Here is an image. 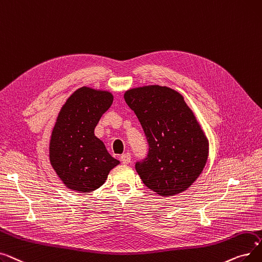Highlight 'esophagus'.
Returning <instances> with one entry per match:
<instances>
[{
    "instance_id": "1",
    "label": "esophagus",
    "mask_w": 262,
    "mask_h": 262,
    "mask_svg": "<svg viewBox=\"0 0 262 262\" xmlns=\"http://www.w3.org/2000/svg\"><path fill=\"white\" fill-rule=\"evenodd\" d=\"M120 160H121V162H122L123 164H129L130 162H131V155L129 152L123 154V155H121Z\"/></svg>"
}]
</instances>
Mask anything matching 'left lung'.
<instances>
[{
	"instance_id": "left-lung-1",
	"label": "left lung",
	"mask_w": 262,
	"mask_h": 262,
	"mask_svg": "<svg viewBox=\"0 0 262 262\" xmlns=\"http://www.w3.org/2000/svg\"><path fill=\"white\" fill-rule=\"evenodd\" d=\"M139 118L148 154L135 169L148 189L161 196L185 191L201 175L208 140L183 97L166 86L149 85L124 94Z\"/></svg>"
}]
</instances>
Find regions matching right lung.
<instances>
[{"mask_svg": "<svg viewBox=\"0 0 262 262\" xmlns=\"http://www.w3.org/2000/svg\"><path fill=\"white\" fill-rule=\"evenodd\" d=\"M112 103L111 93L84 86L68 98L59 112L50 141V163L70 190L95 191L119 164L94 133Z\"/></svg>", "mask_w": 262, "mask_h": 262, "instance_id": "obj_1", "label": "right lung"}]
</instances>
